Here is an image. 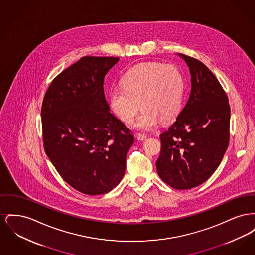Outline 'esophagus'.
Masks as SVG:
<instances>
[{"instance_id":"1","label":"esophagus","mask_w":255,"mask_h":255,"mask_svg":"<svg viewBox=\"0 0 255 255\" xmlns=\"http://www.w3.org/2000/svg\"><path fill=\"white\" fill-rule=\"evenodd\" d=\"M135 138L137 139V140H144L147 138V135L145 134H142V133H135Z\"/></svg>"}]
</instances>
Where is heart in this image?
Segmentation results:
<instances>
[{
    "label": "heart",
    "instance_id": "1",
    "mask_svg": "<svg viewBox=\"0 0 255 255\" xmlns=\"http://www.w3.org/2000/svg\"><path fill=\"white\" fill-rule=\"evenodd\" d=\"M122 88L108 93L112 112L125 123L133 121L139 105L142 108L134 127L150 131L160 120H175L182 107L184 78L175 66L158 62H146L133 67L124 74Z\"/></svg>",
    "mask_w": 255,
    "mask_h": 255
}]
</instances>
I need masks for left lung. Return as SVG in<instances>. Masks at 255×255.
<instances>
[{
  "mask_svg": "<svg viewBox=\"0 0 255 255\" xmlns=\"http://www.w3.org/2000/svg\"><path fill=\"white\" fill-rule=\"evenodd\" d=\"M191 75L189 98L169 129L160 134L156 162L160 179L176 189L198 186L218 168L230 141L231 108L205 64L178 53Z\"/></svg>",
  "mask_w": 255,
  "mask_h": 255,
  "instance_id": "left-lung-1",
  "label": "left lung"
}]
</instances>
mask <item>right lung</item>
<instances>
[{"instance_id": "obj_1", "label": "right lung", "mask_w": 255, "mask_h": 255, "mask_svg": "<svg viewBox=\"0 0 255 255\" xmlns=\"http://www.w3.org/2000/svg\"><path fill=\"white\" fill-rule=\"evenodd\" d=\"M119 60L82 57L53 79L43 100L46 154L63 180L84 194L113 190L133 145V134L110 113L104 95V77Z\"/></svg>"}]
</instances>
